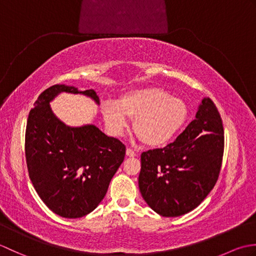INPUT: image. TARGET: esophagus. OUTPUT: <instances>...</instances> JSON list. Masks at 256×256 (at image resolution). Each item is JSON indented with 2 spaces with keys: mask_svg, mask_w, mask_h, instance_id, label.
Wrapping results in <instances>:
<instances>
[{
  "mask_svg": "<svg viewBox=\"0 0 256 256\" xmlns=\"http://www.w3.org/2000/svg\"><path fill=\"white\" fill-rule=\"evenodd\" d=\"M126 156L134 157V156H136V153H135V152L131 148H126Z\"/></svg>",
  "mask_w": 256,
  "mask_h": 256,
  "instance_id": "34e87169",
  "label": "esophagus"
}]
</instances>
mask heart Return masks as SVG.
<instances>
[{"label": "heart", "instance_id": "1", "mask_svg": "<svg viewBox=\"0 0 256 256\" xmlns=\"http://www.w3.org/2000/svg\"><path fill=\"white\" fill-rule=\"evenodd\" d=\"M102 116L113 135H121L134 118V132L150 146H162L176 136L187 121L188 106L160 88L135 89L118 101H106Z\"/></svg>", "mask_w": 256, "mask_h": 256}]
</instances>
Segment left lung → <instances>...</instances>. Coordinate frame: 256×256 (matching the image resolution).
<instances>
[{"label": "left lung", "mask_w": 256, "mask_h": 256, "mask_svg": "<svg viewBox=\"0 0 256 256\" xmlns=\"http://www.w3.org/2000/svg\"><path fill=\"white\" fill-rule=\"evenodd\" d=\"M224 148L218 108L204 98L196 118L172 143L140 155L138 187L146 204L162 216L197 208L218 180Z\"/></svg>", "instance_id": "left-lung-1"}]
</instances>
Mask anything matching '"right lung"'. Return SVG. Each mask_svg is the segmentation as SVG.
<instances>
[{
    "label": "right lung",
    "mask_w": 256,
    "mask_h": 256,
    "mask_svg": "<svg viewBox=\"0 0 256 256\" xmlns=\"http://www.w3.org/2000/svg\"><path fill=\"white\" fill-rule=\"evenodd\" d=\"M62 92L89 96L94 90L55 84L42 92L27 120L25 154L30 178L44 204L56 214L76 219L94 211L122 164L125 146L94 124L69 126L52 112Z\"/></svg>",
    "instance_id": "obj_1"
}]
</instances>
